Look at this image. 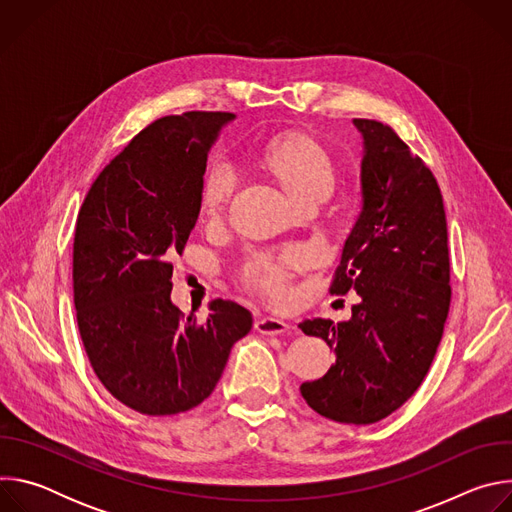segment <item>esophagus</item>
<instances>
[{
	"label": "esophagus",
	"instance_id": "1",
	"mask_svg": "<svg viewBox=\"0 0 512 512\" xmlns=\"http://www.w3.org/2000/svg\"><path fill=\"white\" fill-rule=\"evenodd\" d=\"M291 326L279 318H271V316H263L255 322V330L265 334V336H277V334H283L287 332Z\"/></svg>",
	"mask_w": 512,
	"mask_h": 512
}]
</instances>
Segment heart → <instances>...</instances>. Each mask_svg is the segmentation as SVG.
<instances>
[{"label": "heart", "instance_id": "obj_1", "mask_svg": "<svg viewBox=\"0 0 512 512\" xmlns=\"http://www.w3.org/2000/svg\"><path fill=\"white\" fill-rule=\"evenodd\" d=\"M259 166L279 182L296 206L320 204L332 192L334 164L318 141L304 133H289L265 143ZM237 186L235 172L223 164H212L202 180L200 208L208 218H218L229 206ZM302 261L300 251H287L279 257L259 255L249 265L251 283L269 296H281L289 269Z\"/></svg>", "mask_w": 512, "mask_h": 512}]
</instances>
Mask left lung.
<instances>
[{
  "label": "left lung",
  "instance_id": "8db88e82",
  "mask_svg": "<svg viewBox=\"0 0 512 512\" xmlns=\"http://www.w3.org/2000/svg\"><path fill=\"white\" fill-rule=\"evenodd\" d=\"M362 137V208L330 291L354 289L348 322L300 324L334 348L328 373L300 387L320 415L369 425L399 409L425 379L450 312L444 198L431 170L379 121L352 119Z\"/></svg>",
  "mask_w": 512,
  "mask_h": 512
}]
</instances>
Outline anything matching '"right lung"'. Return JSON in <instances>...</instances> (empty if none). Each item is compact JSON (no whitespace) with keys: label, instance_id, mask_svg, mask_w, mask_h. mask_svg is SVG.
Segmentation results:
<instances>
[{"label":"right lung","instance_id":"obj_1","mask_svg":"<svg viewBox=\"0 0 512 512\" xmlns=\"http://www.w3.org/2000/svg\"><path fill=\"white\" fill-rule=\"evenodd\" d=\"M233 113L190 111L154 121L93 182L75 231L72 289L91 367L123 405L176 415L221 379L253 316L212 300L198 322L172 304V257L200 212L208 152Z\"/></svg>","mask_w":512,"mask_h":512}]
</instances>
